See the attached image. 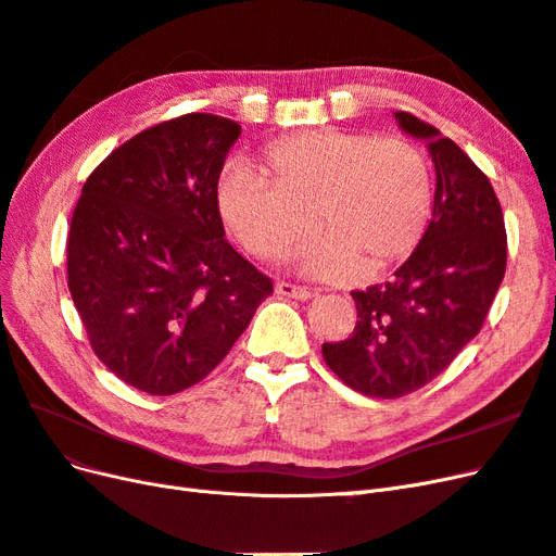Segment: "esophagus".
<instances>
[{
    "instance_id": "obj_1",
    "label": "esophagus",
    "mask_w": 556,
    "mask_h": 556,
    "mask_svg": "<svg viewBox=\"0 0 556 556\" xmlns=\"http://www.w3.org/2000/svg\"><path fill=\"white\" fill-rule=\"evenodd\" d=\"M276 292H278L280 296L299 299V301H306V299L313 296V290L301 288V285H294V282H288V280H278V282H276Z\"/></svg>"
}]
</instances>
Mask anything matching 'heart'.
I'll list each match as a JSON object with an SVG mask.
<instances>
[{
  "label": "heart",
  "instance_id": "1",
  "mask_svg": "<svg viewBox=\"0 0 556 556\" xmlns=\"http://www.w3.org/2000/svg\"><path fill=\"white\" fill-rule=\"evenodd\" d=\"M215 206L257 260L290 257L315 225L323 237L299 252L308 274L341 278L355 266L378 274L422 241L433 180L425 153L406 139L313 129L268 143L257 172L229 169L215 188Z\"/></svg>",
  "mask_w": 556,
  "mask_h": 556
}]
</instances>
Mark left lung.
<instances>
[{
	"label": "left lung",
	"instance_id": "obj_1",
	"mask_svg": "<svg viewBox=\"0 0 556 556\" xmlns=\"http://www.w3.org/2000/svg\"><path fill=\"white\" fill-rule=\"evenodd\" d=\"M403 131L429 141L433 215L390 280L350 292L357 327L325 343L331 371L364 396L399 399L431 382L473 341L506 276L508 237L490 178L433 125L396 111Z\"/></svg>",
	"mask_w": 556,
	"mask_h": 556
}]
</instances>
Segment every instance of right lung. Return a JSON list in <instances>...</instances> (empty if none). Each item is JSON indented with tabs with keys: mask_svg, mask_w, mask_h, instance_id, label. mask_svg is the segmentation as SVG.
<instances>
[{
	"mask_svg": "<svg viewBox=\"0 0 556 556\" xmlns=\"http://www.w3.org/2000/svg\"><path fill=\"white\" fill-rule=\"evenodd\" d=\"M239 137L227 117L185 113L117 146L83 185L66 285L99 362L141 392L204 380L274 292L215 206Z\"/></svg>",
	"mask_w": 556,
	"mask_h": 556,
	"instance_id": "1",
	"label": "right lung"
}]
</instances>
